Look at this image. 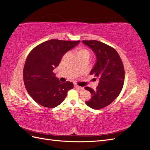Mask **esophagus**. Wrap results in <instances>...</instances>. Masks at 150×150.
Masks as SVG:
<instances>
[{
  "instance_id": "34e87169",
  "label": "esophagus",
  "mask_w": 150,
  "mask_h": 150,
  "mask_svg": "<svg viewBox=\"0 0 150 150\" xmlns=\"http://www.w3.org/2000/svg\"><path fill=\"white\" fill-rule=\"evenodd\" d=\"M74 87L77 89H81V90H83L84 89L83 87H81V86H79L77 85V84H74Z\"/></svg>"
}]
</instances>
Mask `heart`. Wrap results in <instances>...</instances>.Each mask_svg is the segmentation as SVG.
Here are the masks:
<instances>
[{
	"label": "heart",
	"instance_id": "heart-1",
	"mask_svg": "<svg viewBox=\"0 0 150 150\" xmlns=\"http://www.w3.org/2000/svg\"><path fill=\"white\" fill-rule=\"evenodd\" d=\"M78 56H90V52L87 49L85 48H79L78 51H77Z\"/></svg>",
	"mask_w": 150,
	"mask_h": 150
}]
</instances>
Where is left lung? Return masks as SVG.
Segmentation results:
<instances>
[{
    "label": "left lung",
    "mask_w": 150,
    "mask_h": 150,
    "mask_svg": "<svg viewBox=\"0 0 150 150\" xmlns=\"http://www.w3.org/2000/svg\"><path fill=\"white\" fill-rule=\"evenodd\" d=\"M91 49L96 56V62L90 72L99 78L96 89L89 87L85 89L91 94L87 105L94 110H100L108 106L119 96L125 81V69L120 55L108 45L96 40H82Z\"/></svg>",
    "instance_id": "1"
}]
</instances>
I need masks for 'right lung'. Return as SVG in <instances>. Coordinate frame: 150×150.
I'll use <instances>...</instances> for the list:
<instances>
[{"label":"right lung","mask_w":150,"mask_h":150,"mask_svg":"<svg viewBox=\"0 0 150 150\" xmlns=\"http://www.w3.org/2000/svg\"><path fill=\"white\" fill-rule=\"evenodd\" d=\"M80 42L79 40L51 39L39 44L29 54L23 71L25 87L39 104L53 108L64 100L73 83H61L53 72L62 56Z\"/></svg>","instance_id":"obj_1"}]
</instances>
